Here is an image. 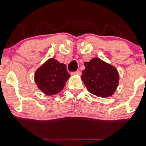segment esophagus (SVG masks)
I'll use <instances>...</instances> for the list:
<instances>
[{
    "label": "esophagus",
    "instance_id": "obj_1",
    "mask_svg": "<svg viewBox=\"0 0 146 146\" xmlns=\"http://www.w3.org/2000/svg\"><path fill=\"white\" fill-rule=\"evenodd\" d=\"M72 75H81V72L80 70H77V71H74V72H72L71 73Z\"/></svg>",
    "mask_w": 146,
    "mask_h": 146
}]
</instances>
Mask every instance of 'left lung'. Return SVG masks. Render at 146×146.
Returning <instances> with one entry per match:
<instances>
[{"label": "left lung", "instance_id": "8db88e82", "mask_svg": "<svg viewBox=\"0 0 146 146\" xmlns=\"http://www.w3.org/2000/svg\"><path fill=\"white\" fill-rule=\"evenodd\" d=\"M84 65L85 69L82 70V80L88 91L101 97L112 96L119 82L116 68L99 58H93Z\"/></svg>", "mask_w": 146, "mask_h": 146}]
</instances>
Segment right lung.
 Returning a JSON list of instances; mask_svg holds the SVG:
<instances>
[{
  "mask_svg": "<svg viewBox=\"0 0 146 146\" xmlns=\"http://www.w3.org/2000/svg\"><path fill=\"white\" fill-rule=\"evenodd\" d=\"M70 78L65 64L55 59H48L35 73V82L38 88L47 95L59 93Z\"/></svg>",
  "mask_w": 146,
  "mask_h": 146,
  "instance_id": "1",
  "label": "right lung"
}]
</instances>
